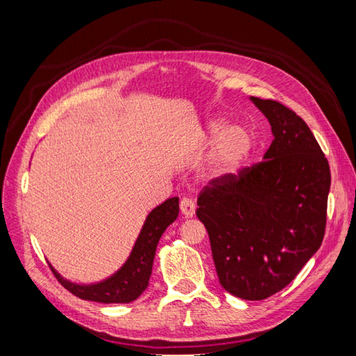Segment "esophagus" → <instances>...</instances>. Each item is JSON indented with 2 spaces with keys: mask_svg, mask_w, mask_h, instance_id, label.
Returning <instances> with one entry per match:
<instances>
[{
  "mask_svg": "<svg viewBox=\"0 0 356 356\" xmlns=\"http://www.w3.org/2000/svg\"><path fill=\"white\" fill-rule=\"evenodd\" d=\"M179 209H181L182 215H186L187 218H190V217H193V215H195L196 203H195V200H191L188 197H182L181 202H179Z\"/></svg>",
  "mask_w": 356,
  "mask_h": 356,
  "instance_id": "obj_1",
  "label": "esophagus"
}]
</instances>
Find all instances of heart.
<instances>
[{"label": "heart", "mask_w": 356, "mask_h": 356, "mask_svg": "<svg viewBox=\"0 0 356 356\" xmlns=\"http://www.w3.org/2000/svg\"><path fill=\"white\" fill-rule=\"evenodd\" d=\"M222 129L221 122H212L208 127L207 139L217 136ZM252 148V138L241 126L227 127L218 136L208 160V172L212 177H222L234 172L248 157Z\"/></svg>", "instance_id": "obj_1"}]
</instances>
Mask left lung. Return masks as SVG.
<instances>
[{"label": "left lung", "mask_w": 356, "mask_h": 356, "mask_svg": "<svg viewBox=\"0 0 356 356\" xmlns=\"http://www.w3.org/2000/svg\"><path fill=\"white\" fill-rule=\"evenodd\" d=\"M251 101L275 139L263 161L215 178L197 199L220 284L243 300L284 289L322 243L331 174L303 118L281 102Z\"/></svg>", "instance_id": "1"}]
</instances>
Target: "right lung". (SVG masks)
Here are the masks:
<instances>
[{
  "mask_svg": "<svg viewBox=\"0 0 356 356\" xmlns=\"http://www.w3.org/2000/svg\"><path fill=\"white\" fill-rule=\"evenodd\" d=\"M178 197H170L159 204L152 212L143 225L135 242L134 250L129 255L120 270L115 272L108 279L92 285H79L63 279L51 266V272L56 276L63 288L81 300L98 301V303H131L141 296L148 286L152 276L156 248L161 234L168 225L174 222L179 212Z\"/></svg>",
  "mask_w": 356,
  "mask_h": 356,
  "instance_id": "add662e5",
  "label": "right lung"
}]
</instances>
